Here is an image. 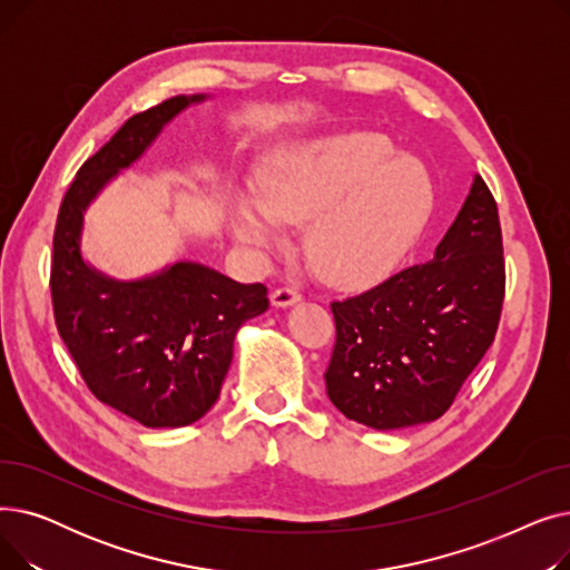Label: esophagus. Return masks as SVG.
<instances>
[{"mask_svg": "<svg viewBox=\"0 0 570 570\" xmlns=\"http://www.w3.org/2000/svg\"><path fill=\"white\" fill-rule=\"evenodd\" d=\"M301 293H297V288L293 286H282L277 291H273V295H269V301H273L275 307H291L295 303H301Z\"/></svg>", "mask_w": 570, "mask_h": 570, "instance_id": "1", "label": "esophagus"}]
</instances>
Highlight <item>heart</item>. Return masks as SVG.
Segmentation results:
<instances>
[{"mask_svg": "<svg viewBox=\"0 0 570 570\" xmlns=\"http://www.w3.org/2000/svg\"><path fill=\"white\" fill-rule=\"evenodd\" d=\"M254 205L279 226L309 219L305 249L316 273L365 286L391 275L415 243L432 209V183L421 164L395 157L391 140L355 134L263 173ZM230 222L245 243L273 239L249 203H237Z\"/></svg>", "mask_w": 570, "mask_h": 570, "instance_id": "b5f03b06", "label": "heart"}]
</instances>
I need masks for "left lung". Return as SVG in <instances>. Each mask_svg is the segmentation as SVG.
<instances>
[{
	"instance_id": "1",
	"label": "left lung",
	"mask_w": 570,
	"mask_h": 570,
	"mask_svg": "<svg viewBox=\"0 0 570 570\" xmlns=\"http://www.w3.org/2000/svg\"><path fill=\"white\" fill-rule=\"evenodd\" d=\"M505 295L499 209L481 175L434 258L335 301L331 402L374 430L441 417L494 342Z\"/></svg>"
}]
</instances>
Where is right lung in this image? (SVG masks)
<instances>
[{
	"label": "right lung",
	"mask_w": 570,
	"mask_h": 570,
	"mask_svg": "<svg viewBox=\"0 0 570 570\" xmlns=\"http://www.w3.org/2000/svg\"><path fill=\"white\" fill-rule=\"evenodd\" d=\"M203 99L173 97L129 117L80 166L55 224L50 295L59 337L92 395L145 428H185L213 409L235 333L269 305L263 284H239L198 263L117 282L80 256L87 205L179 110Z\"/></svg>",
	"instance_id": "add662e5"
}]
</instances>
